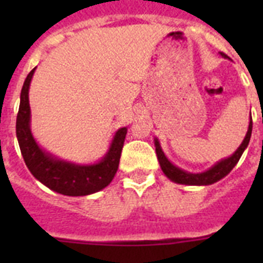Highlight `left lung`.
<instances>
[{
    "label": "left lung",
    "instance_id": "8db88e82",
    "mask_svg": "<svg viewBox=\"0 0 263 263\" xmlns=\"http://www.w3.org/2000/svg\"><path fill=\"white\" fill-rule=\"evenodd\" d=\"M222 57H225L224 53H221ZM251 131H253V120H250L249 124V129H247V134H246L245 140L241 142V144L237 147V150L233 153L232 156L225 158V160H221L220 162H217L214 166H212L208 171H204L202 173H190L185 172L183 169L177 168L175 165L171 162V161L165 157L164 152L160 146V142L158 139H154V144H156V153H157V158L160 161L161 169L162 172L165 173V176L168 177L169 180H172L175 183L179 184H188V185H209V184H213L221 180L222 177L228 175L233 168L235 165L239 162L240 160L241 154L245 152L247 146H249L250 138H251Z\"/></svg>",
    "mask_w": 263,
    "mask_h": 263
}]
</instances>
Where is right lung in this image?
Wrapping results in <instances>:
<instances>
[{"label":"right lung","instance_id":"right-lung-1","mask_svg":"<svg viewBox=\"0 0 263 263\" xmlns=\"http://www.w3.org/2000/svg\"><path fill=\"white\" fill-rule=\"evenodd\" d=\"M35 68L28 73L20 94L16 136L27 168L35 179L53 191L68 196H84L98 192L110 184L119 169L120 157L127 135V127L120 128L113 136L110 147L102 160L92 165H76L59 160L39 147L31 134V109L28 90Z\"/></svg>","mask_w":263,"mask_h":263}]
</instances>
